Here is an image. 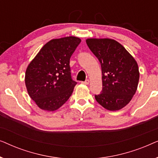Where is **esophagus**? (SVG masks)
Segmentation results:
<instances>
[{"mask_svg": "<svg viewBox=\"0 0 158 158\" xmlns=\"http://www.w3.org/2000/svg\"><path fill=\"white\" fill-rule=\"evenodd\" d=\"M82 83H83V84H85V85H88V84H89V83H90V81L88 79H87L85 81L82 82Z\"/></svg>", "mask_w": 158, "mask_h": 158, "instance_id": "obj_1", "label": "esophagus"}]
</instances>
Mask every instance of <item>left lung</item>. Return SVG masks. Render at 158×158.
Here are the masks:
<instances>
[{
  "mask_svg": "<svg viewBox=\"0 0 158 158\" xmlns=\"http://www.w3.org/2000/svg\"><path fill=\"white\" fill-rule=\"evenodd\" d=\"M86 44L98 58L102 71V90L95 95L99 104L117 111L128 104L137 90L139 73L137 62L118 42L88 39Z\"/></svg>",
  "mask_w": 158,
  "mask_h": 158,
  "instance_id": "left-lung-1",
  "label": "left lung"
}]
</instances>
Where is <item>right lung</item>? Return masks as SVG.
Segmentation results:
<instances>
[{"label":"right lung","mask_w":158,"mask_h":158,"mask_svg":"<svg viewBox=\"0 0 158 158\" xmlns=\"http://www.w3.org/2000/svg\"><path fill=\"white\" fill-rule=\"evenodd\" d=\"M81 42L75 36L52 40L28 65V94L41 109L55 111L72 95L77 82L71 76L70 59Z\"/></svg>","instance_id":"obj_1"}]
</instances>
